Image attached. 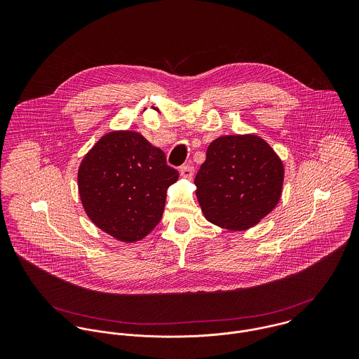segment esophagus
Listing matches in <instances>:
<instances>
[{
    "label": "esophagus",
    "mask_w": 359,
    "mask_h": 359,
    "mask_svg": "<svg viewBox=\"0 0 359 359\" xmlns=\"http://www.w3.org/2000/svg\"><path fill=\"white\" fill-rule=\"evenodd\" d=\"M180 174L182 178H187V180H191L194 177V165L191 164H184L180 167Z\"/></svg>",
    "instance_id": "esophagus-1"
}]
</instances>
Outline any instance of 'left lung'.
<instances>
[{"instance_id":"left-lung-1","label":"left lung","mask_w":359,"mask_h":359,"mask_svg":"<svg viewBox=\"0 0 359 359\" xmlns=\"http://www.w3.org/2000/svg\"><path fill=\"white\" fill-rule=\"evenodd\" d=\"M283 164L256 135H226L212 141L195 177L205 218L226 229H248L278 205Z\"/></svg>"}]
</instances>
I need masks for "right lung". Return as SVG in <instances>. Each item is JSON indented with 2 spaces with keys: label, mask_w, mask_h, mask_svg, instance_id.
Segmentation results:
<instances>
[{
  "label": "right lung",
  "mask_w": 359,
  "mask_h": 359,
  "mask_svg": "<svg viewBox=\"0 0 359 359\" xmlns=\"http://www.w3.org/2000/svg\"><path fill=\"white\" fill-rule=\"evenodd\" d=\"M77 180L90 219L118 241L135 242L160 222L178 171L141 134L113 131L84 156Z\"/></svg>",
  "instance_id": "1"
}]
</instances>
